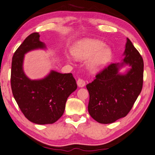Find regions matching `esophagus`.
I'll use <instances>...</instances> for the list:
<instances>
[{"label": "esophagus", "instance_id": "1", "mask_svg": "<svg viewBox=\"0 0 155 155\" xmlns=\"http://www.w3.org/2000/svg\"><path fill=\"white\" fill-rule=\"evenodd\" d=\"M77 84H78V86L79 87H82L84 86H85L86 81L84 80H82V79H78V80L77 81Z\"/></svg>", "mask_w": 155, "mask_h": 155}]
</instances>
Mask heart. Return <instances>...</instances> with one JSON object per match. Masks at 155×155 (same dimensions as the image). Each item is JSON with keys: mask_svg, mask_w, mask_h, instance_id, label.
<instances>
[{"mask_svg": "<svg viewBox=\"0 0 155 155\" xmlns=\"http://www.w3.org/2000/svg\"><path fill=\"white\" fill-rule=\"evenodd\" d=\"M71 52L75 59H87L86 67L92 73L103 69L109 63L112 55L110 49L105 46L104 42L90 38L78 40L72 46ZM67 59L69 62L73 61L71 56H67Z\"/></svg>", "mask_w": 155, "mask_h": 155, "instance_id": "1", "label": "heart"}]
</instances>
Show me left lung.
Returning <instances> with one entry per match:
<instances>
[{"mask_svg":"<svg viewBox=\"0 0 155 155\" xmlns=\"http://www.w3.org/2000/svg\"><path fill=\"white\" fill-rule=\"evenodd\" d=\"M123 56L121 62L110 65L86 85L89 114L100 124H111L126 116L141 92L144 62L127 38ZM125 66L127 70L120 72Z\"/></svg>","mask_w":155,"mask_h":155,"instance_id":"1","label":"left lung"}]
</instances>
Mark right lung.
<instances>
[{"label":"right lung","instance_id":"obj_1","mask_svg":"<svg viewBox=\"0 0 155 155\" xmlns=\"http://www.w3.org/2000/svg\"><path fill=\"white\" fill-rule=\"evenodd\" d=\"M46 50L38 32L24 40L15 52L11 65V84L15 100L23 115L34 124L45 125L56 122L63 115L67 99L77 89L72 74H61L51 70L45 78L31 80L23 70L26 53Z\"/></svg>","mask_w":155,"mask_h":155}]
</instances>
